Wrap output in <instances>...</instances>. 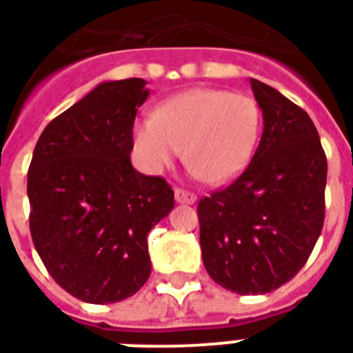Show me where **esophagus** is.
<instances>
[{
	"mask_svg": "<svg viewBox=\"0 0 353 353\" xmlns=\"http://www.w3.org/2000/svg\"><path fill=\"white\" fill-rule=\"evenodd\" d=\"M174 201L179 202V204H195L196 195L195 193H191V191L182 190V188H176V190H174Z\"/></svg>",
	"mask_w": 353,
	"mask_h": 353,
	"instance_id": "obj_1",
	"label": "esophagus"
}]
</instances>
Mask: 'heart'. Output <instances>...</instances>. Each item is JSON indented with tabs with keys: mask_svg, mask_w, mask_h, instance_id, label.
Masks as SVG:
<instances>
[{
	"mask_svg": "<svg viewBox=\"0 0 353 353\" xmlns=\"http://www.w3.org/2000/svg\"><path fill=\"white\" fill-rule=\"evenodd\" d=\"M261 112L245 94L193 88L163 101L157 114L134 123L141 165L158 173L182 154L196 179L225 184L247 168L258 145Z\"/></svg>",
	"mask_w": 353,
	"mask_h": 353,
	"instance_id": "1",
	"label": "heart"
}]
</instances>
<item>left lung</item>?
<instances>
[{
	"mask_svg": "<svg viewBox=\"0 0 353 353\" xmlns=\"http://www.w3.org/2000/svg\"><path fill=\"white\" fill-rule=\"evenodd\" d=\"M263 134L248 168L199 201L202 261L221 288L265 294L296 276L324 225L327 162L307 112L250 79Z\"/></svg>",
	"mask_w": 353,
	"mask_h": 353,
	"instance_id": "1",
	"label": "left lung"
}]
</instances>
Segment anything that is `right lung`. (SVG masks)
I'll use <instances>...</instances> for the list:
<instances>
[{"label":"right lung","mask_w":353,"mask_h":353,"mask_svg":"<svg viewBox=\"0 0 353 353\" xmlns=\"http://www.w3.org/2000/svg\"><path fill=\"white\" fill-rule=\"evenodd\" d=\"M145 84L95 86L43 128L27 173L38 256L60 288L88 304L138 293L151 274L147 236L174 208L171 185L130 163Z\"/></svg>","instance_id":"1"}]
</instances>
